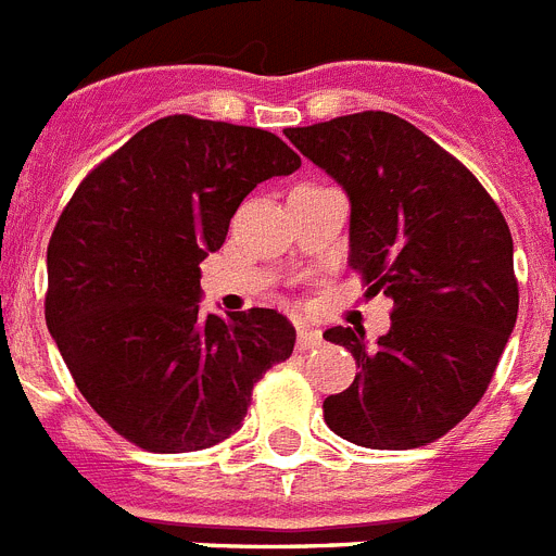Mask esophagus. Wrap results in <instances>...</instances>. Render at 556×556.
I'll return each mask as SVG.
<instances>
[{
	"instance_id": "esophagus-1",
	"label": "esophagus",
	"mask_w": 556,
	"mask_h": 556,
	"mask_svg": "<svg viewBox=\"0 0 556 556\" xmlns=\"http://www.w3.org/2000/svg\"><path fill=\"white\" fill-rule=\"evenodd\" d=\"M321 341H325V338H321V332L313 330V327L302 325L296 330V346H299V350H313V346H321Z\"/></svg>"
}]
</instances>
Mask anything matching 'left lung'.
Wrapping results in <instances>:
<instances>
[{
	"mask_svg": "<svg viewBox=\"0 0 556 556\" xmlns=\"http://www.w3.org/2000/svg\"><path fill=\"white\" fill-rule=\"evenodd\" d=\"M350 198V265L394 302L375 344L330 327L358 375L325 400L330 431L375 451L445 437L484 397L518 318L511 235L456 156L389 111L288 128Z\"/></svg>",
	"mask_w": 556,
	"mask_h": 556,
	"instance_id": "1",
	"label": "left lung"
}]
</instances>
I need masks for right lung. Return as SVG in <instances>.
<instances>
[{
	"mask_svg": "<svg viewBox=\"0 0 556 556\" xmlns=\"http://www.w3.org/2000/svg\"><path fill=\"white\" fill-rule=\"evenodd\" d=\"M302 159L271 131L162 117L80 181L47 245L45 316L86 403L134 445L187 453L243 425L296 330L251 307L204 316L201 263L260 181Z\"/></svg>",
	"mask_w": 556,
	"mask_h": 556,
	"instance_id": "right-lung-1",
	"label": "right lung"
}]
</instances>
